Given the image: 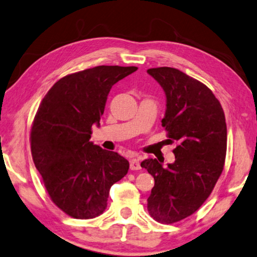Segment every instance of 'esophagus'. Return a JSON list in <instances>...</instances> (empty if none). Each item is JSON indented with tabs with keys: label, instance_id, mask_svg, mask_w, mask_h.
<instances>
[{
	"label": "esophagus",
	"instance_id": "1",
	"mask_svg": "<svg viewBox=\"0 0 257 257\" xmlns=\"http://www.w3.org/2000/svg\"><path fill=\"white\" fill-rule=\"evenodd\" d=\"M130 169H131V170H140L141 167H140L139 160L132 159L131 161H130Z\"/></svg>",
	"mask_w": 257,
	"mask_h": 257
}]
</instances>
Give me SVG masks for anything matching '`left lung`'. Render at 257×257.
Instances as JSON below:
<instances>
[{
  "label": "left lung",
  "mask_w": 257,
  "mask_h": 257,
  "mask_svg": "<svg viewBox=\"0 0 257 257\" xmlns=\"http://www.w3.org/2000/svg\"><path fill=\"white\" fill-rule=\"evenodd\" d=\"M147 72L164 90L162 126L169 140L177 142L173 163L163 167L156 159L141 162L155 180L147 208L157 222L172 224L194 214L222 175L226 123L219 101L202 82L168 66Z\"/></svg>",
  "instance_id": "1"
}]
</instances>
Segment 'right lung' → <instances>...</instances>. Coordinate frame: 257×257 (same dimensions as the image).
<instances>
[{
  "mask_svg": "<svg viewBox=\"0 0 257 257\" xmlns=\"http://www.w3.org/2000/svg\"><path fill=\"white\" fill-rule=\"evenodd\" d=\"M137 66L100 65L63 77L41 101L31 130V152L50 199L77 219L100 216L110 187L127 173L128 161L90 139L110 89Z\"/></svg>",
  "mask_w": 257,
  "mask_h": 257,
  "instance_id": "1",
  "label": "right lung"
}]
</instances>
